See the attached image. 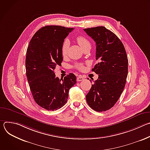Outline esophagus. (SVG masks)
Listing matches in <instances>:
<instances>
[{"instance_id": "1", "label": "esophagus", "mask_w": 150, "mask_h": 150, "mask_svg": "<svg viewBox=\"0 0 150 150\" xmlns=\"http://www.w3.org/2000/svg\"><path fill=\"white\" fill-rule=\"evenodd\" d=\"M84 79V78L82 77V76H78L77 78H76V81H83Z\"/></svg>"}]
</instances>
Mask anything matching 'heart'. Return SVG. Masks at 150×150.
Masks as SVG:
<instances>
[{
	"instance_id": "obj_1",
	"label": "heart",
	"mask_w": 150,
	"mask_h": 150,
	"mask_svg": "<svg viewBox=\"0 0 150 150\" xmlns=\"http://www.w3.org/2000/svg\"><path fill=\"white\" fill-rule=\"evenodd\" d=\"M76 41L78 42V45L81 46V47L82 49H83L85 46H88V45H90V41L83 36L79 35V36L77 37ZM69 46V41L68 40H65V41H63L62 46V48H61L62 54L63 57H65L67 55ZM74 68L76 69L79 70L80 71H82L84 70V69H85V67L83 65V63H76L75 65H74Z\"/></svg>"
}]
</instances>
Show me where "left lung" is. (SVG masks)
Instances as JSON below:
<instances>
[{
  "label": "left lung",
  "instance_id": "1",
  "mask_svg": "<svg viewBox=\"0 0 150 150\" xmlns=\"http://www.w3.org/2000/svg\"><path fill=\"white\" fill-rule=\"evenodd\" d=\"M96 44L98 63L92 71L98 75L86 100L98 112L108 110L116 103L125 86L128 60L124 46L117 36L104 27L83 29Z\"/></svg>",
  "mask_w": 150,
  "mask_h": 150
}]
</instances>
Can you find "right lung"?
<instances>
[{
    "label": "right lung",
    "instance_id": "right-lung-1",
    "mask_svg": "<svg viewBox=\"0 0 150 150\" xmlns=\"http://www.w3.org/2000/svg\"><path fill=\"white\" fill-rule=\"evenodd\" d=\"M74 28L47 25L32 37L27 50L26 75L36 103L47 110H56L65 105L69 90L76 83V77L69 74L59 79L54 70L61 65V48L65 39Z\"/></svg>",
    "mask_w": 150,
    "mask_h": 150
}]
</instances>
